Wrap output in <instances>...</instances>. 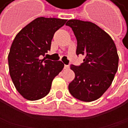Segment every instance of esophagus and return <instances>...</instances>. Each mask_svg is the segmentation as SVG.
Instances as JSON below:
<instances>
[{
  "instance_id": "1",
  "label": "esophagus",
  "mask_w": 128,
  "mask_h": 128,
  "mask_svg": "<svg viewBox=\"0 0 128 128\" xmlns=\"http://www.w3.org/2000/svg\"><path fill=\"white\" fill-rule=\"evenodd\" d=\"M69 68H70L69 65H66V64L64 65V69H69Z\"/></svg>"
}]
</instances>
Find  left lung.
<instances>
[{
	"label": "left lung",
	"mask_w": 128,
	"mask_h": 128,
	"mask_svg": "<svg viewBox=\"0 0 128 128\" xmlns=\"http://www.w3.org/2000/svg\"><path fill=\"white\" fill-rule=\"evenodd\" d=\"M66 25L76 37L77 55L84 56L80 66L70 65L75 78L68 90L80 100L94 101L108 89L118 70L119 58L115 44L108 34L92 22L74 19Z\"/></svg>",
	"instance_id": "left-lung-1"
}]
</instances>
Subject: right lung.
<instances>
[{"label": "right lung", "instance_id": "obj_1", "mask_svg": "<svg viewBox=\"0 0 128 128\" xmlns=\"http://www.w3.org/2000/svg\"><path fill=\"white\" fill-rule=\"evenodd\" d=\"M67 20L38 18L24 27L11 44L9 72L17 90L27 100H36L50 92L52 80L63 70L60 61L40 59L50 50L54 33Z\"/></svg>", "mask_w": 128, "mask_h": 128}]
</instances>
